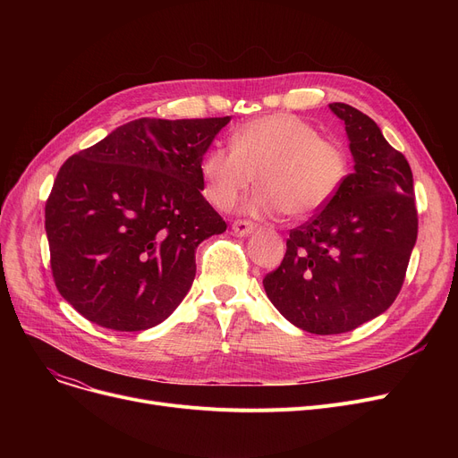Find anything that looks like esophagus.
<instances>
[{"mask_svg": "<svg viewBox=\"0 0 458 458\" xmlns=\"http://www.w3.org/2000/svg\"><path fill=\"white\" fill-rule=\"evenodd\" d=\"M254 228H256V225H254L252 221H247V219H237V221H233V223H232V230H233V233H235V235H239V237H245V235H249Z\"/></svg>", "mask_w": 458, "mask_h": 458, "instance_id": "34e87169", "label": "esophagus"}]
</instances>
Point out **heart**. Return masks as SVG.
I'll return each instance as SVG.
<instances>
[{"mask_svg": "<svg viewBox=\"0 0 458 458\" xmlns=\"http://www.w3.org/2000/svg\"><path fill=\"white\" fill-rule=\"evenodd\" d=\"M351 173V156L338 139L321 137L306 120L275 113L237 128L230 148L213 147L200 161L204 197L228 211L256 182L250 215L308 216L323 209Z\"/></svg>", "mask_w": 458, "mask_h": 458, "instance_id": "b5f03b06", "label": "heart"}]
</instances>
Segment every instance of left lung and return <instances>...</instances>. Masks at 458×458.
<instances>
[{
	"label": "left lung",
	"instance_id": "8db88e82",
	"mask_svg": "<svg viewBox=\"0 0 458 458\" xmlns=\"http://www.w3.org/2000/svg\"><path fill=\"white\" fill-rule=\"evenodd\" d=\"M330 109L345 123L354 173L323 209L290 232L282 263L263 278L287 321L321 335L354 330L392 306L418 237L406 157L362 111L342 102Z\"/></svg>",
	"mask_w": 458,
	"mask_h": 458
}]
</instances>
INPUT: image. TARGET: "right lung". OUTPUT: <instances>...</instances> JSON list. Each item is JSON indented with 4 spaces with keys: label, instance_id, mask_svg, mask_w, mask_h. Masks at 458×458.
<instances>
[{
    "label": "right lung",
    "instance_id": "add662e5",
    "mask_svg": "<svg viewBox=\"0 0 458 458\" xmlns=\"http://www.w3.org/2000/svg\"><path fill=\"white\" fill-rule=\"evenodd\" d=\"M228 123L139 118L63 163L44 226L54 282L85 319L147 330L183 301L197 247L226 230L200 161Z\"/></svg>",
    "mask_w": 458,
    "mask_h": 458
}]
</instances>
